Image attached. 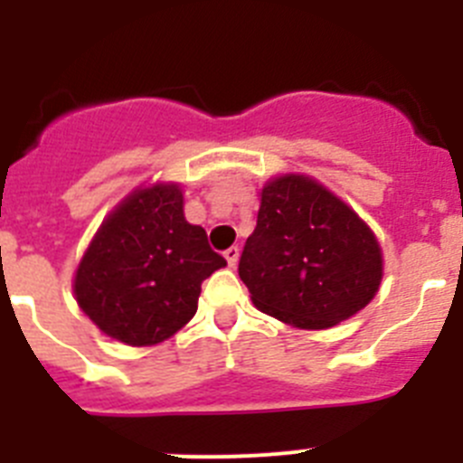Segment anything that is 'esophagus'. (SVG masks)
Masks as SVG:
<instances>
[{
	"label": "esophagus",
	"mask_w": 463,
	"mask_h": 463,
	"mask_svg": "<svg viewBox=\"0 0 463 463\" xmlns=\"http://www.w3.org/2000/svg\"><path fill=\"white\" fill-rule=\"evenodd\" d=\"M239 255H241V250H239V248H236V245H232V248H227V250H224V260H227L229 267H236V261H239Z\"/></svg>",
	"instance_id": "34e87169"
}]
</instances>
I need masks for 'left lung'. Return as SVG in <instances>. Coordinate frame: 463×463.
<instances>
[{
    "label": "left lung",
    "mask_w": 463,
    "mask_h": 463,
    "mask_svg": "<svg viewBox=\"0 0 463 463\" xmlns=\"http://www.w3.org/2000/svg\"><path fill=\"white\" fill-rule=\"evenodd\" d=\"M239 276L261 313L298 329H326L375 297L383 257L371 229L341 199L304 175H282L261 190Z\"/></svg>",
    "instance_id": "1"
}]
</instances>
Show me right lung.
Listing matches in <instances>:
<instances>
[{"label": "right lung", "instance_id": "1", "mask_svg": "<svg viewBox=\"0 0 463 463\" xmlns=\"http://www.w3.org/2000/svg\"><path fill=\"white\" fill-rule=\"evenodd\" d=\"M227 267L202 227L183 215L178 185L138 190L90 243L73 292L106 336L155 345L194 317L202 282Z\"/></svg>", "mask_w": 463, "mask_h": 463}]
</instances>
